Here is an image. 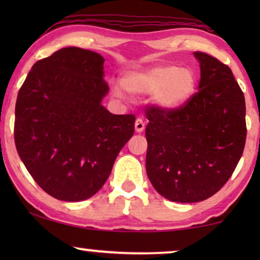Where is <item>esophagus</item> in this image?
Returning a JSON list of instances; mask_svg holds the SVG:
<instances>
[{
	"label": "esophagus",
	"instance_id": "obj_1",
	"mask_svg": "<svg viewBox=\"0 0 260 260\" xmlns=\"http://www.w3.org/2000/svg\"><path fill=\"white\" fill-rule=\"evenodd\" d=\"M144 127H145L144 120L142 118H137L136 122H135V130H136V133H142V131L144 130Z\"/></svg>",
	"mask_w": 260,
	"mask_h": 260
}]
</instances>
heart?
I'll return each instance as SVG.
<instances>
[{"label":"heart","instance_id":"heart-1","mask_svg":"<svg viewBox=\"0 0 260 260\" xmlns=\"http://www.w3.org/2000/svg\"><path fill=\"white\" fill-rule=\"evenodd\" d=\"M130 93L152 94L155 105L163 110L182 108L193 98L197 91V74L189 67L159 65L145 71L127 73L123 79ZM112 92L117 98L124 97L123 87L113 85Z\"/></svg>","mask_w":260,"mask_h":260}]
</instances>
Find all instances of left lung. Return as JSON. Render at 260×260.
Wrapping results in <instances>:
<instances>
[{"label":"left lung","instance_id":"1","mask_svg":"<svg viewBox=\"0 0 260 260\" xmlns=\"http://www.w3.org/2000/svg\"><path fill=\"white\" fill-rule=\"evenodd\" d=\"M201 71L199 91L182 108L149 106L147 174L158 194L174 202L204 201L221 189L246 141L244 93L231 69L194 52Z\"/></svg>","mask_w":260,"mask_h":260}]
</instances>
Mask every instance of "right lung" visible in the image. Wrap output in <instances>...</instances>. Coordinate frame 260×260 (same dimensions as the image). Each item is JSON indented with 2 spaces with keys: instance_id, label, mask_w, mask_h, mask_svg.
Here are the masks:
<instances>
[{
  "instance_id": "right-lung-1",
  "label": "right lung",
  "mask_w": 260,
  "mask_h": 260,
  "mask_svg": "<svg viewBox=\"0 0 260 260\" xmlns=\"http://www.w3.org/2000/svg\"><path fill=\"white\" fill-rule=\"evenodd\" d=\"M104 58L61 48L31 67L15 106L16 150L35 182L61 201L93 197L135 131L134 115L102 105Z\"/></svg>"
}]
</instances>
